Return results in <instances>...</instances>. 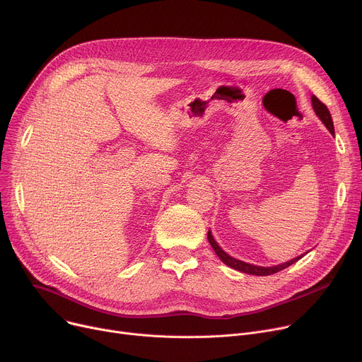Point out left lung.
<instances>
[{"label": "left lung", "instance_id": "8db88e82", "mask_svg": "<svg viewBox=\"0 0 362 362\" xmlns=\"http://www.w3.org/2000/svg\"><path fill=\"white\" fill-rule=\"evenodd\" d=\"M311 101H313V107H314L317 116L321 119V122L325 124V127H327V129L329 130V133L334 136V134H335V132H334V123H332V117H331V113H329L328 107L324 105V103H322L318 97H315V95L311 97ZM208 239H209V243H211V246L214 247L215 253L219 256V259H221L225 265H228V267H230V268H233V269H236V271L249 274V275H257V276L272 275V274H276V272H279V271H282V269L291 267L292 264H295L296 261H299L300 257H302V255H300V256H296V257H293V259H291V261H288V262H284V264H281V265H276V267H256V265L246 264V262H243V261L235 259V257L229 256V255L218 245V242L214 239L211 230L208 232Z\"/></svg>", "mask_w": 362, "mask_h": 362}]
</instances>
